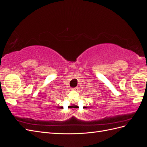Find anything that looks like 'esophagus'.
Masks as SVG:
<instances>
[{
    "label": "esophagus",
    "instance_id": "esophagus-1",
    "mask_svg": "<svg viewBox=\"0 0 147 147\" xmlns=\"http://www.w3.org/2000/svg\"><path fill=\"white\" fill-rule=\"evenodd\" d=\"M72 90H74V91H78V87H76V88H73Z\"/></svg>",
    "mask_w": 147,
    "mask_h": 147
}]
</instances>
